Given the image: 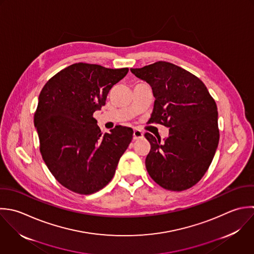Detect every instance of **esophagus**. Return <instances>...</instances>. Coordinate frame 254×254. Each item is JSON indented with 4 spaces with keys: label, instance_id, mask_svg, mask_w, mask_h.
Listing matches in <instances>:
<instances>
[{
    "label": "esophagus",
    "instance_id": "esophagus-1",
    "mask_svg": "<svg viewBox=\"0 0 254 254\" xmlns=\"http://www.w3.org/2000/svg\"><path fill=\"white\" fill-rule=\"evenodd\" d=\"M143 137V132L139 129H134L133 130V139L136 140V139H140Z\"/></svg>",
    "mask_w": 254,
    "mask_h": 254
}]
</instances>
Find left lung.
<instances>
[{"mask_svg": "<svg viewBox=\"0 0 254 254\" xmlns=\"http://www.w3.org/2000/svg\"><path fill=\"white\" fill-rule=\"evenodd\" d=\"M130 71L151 87L155 98L148 123L169 128L161 140L146 132L151 148L145 159L150 177L161 187L183 191L207 172L218 148V109L205 84L169 62L159 61Z\"/></svg>", "mask_w": 254, "mask_h": 254, "instance_id": "obj_1", "label": "left lung"}]
</instances>
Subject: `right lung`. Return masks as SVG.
<instances>
[{
    "label": "right lung",
    "mask_w": 254,
    "mask_h": 254,
    "mask_svg": "<svg viewBox=\"0 0 254 254\" xmlns=\"http://www.w3.org/2000/svg\"><path fill=\"white\" fill-rule=\"evenodd\" d=\"M127 72L75 63L53 76L39 94L34 127L42 158L55 179L75 193L103 189L132 139L133 130L122 126L102 134L93 118Z\"/></svg>",
    "instance_id": "right-lung-1"
}]
</instances>
